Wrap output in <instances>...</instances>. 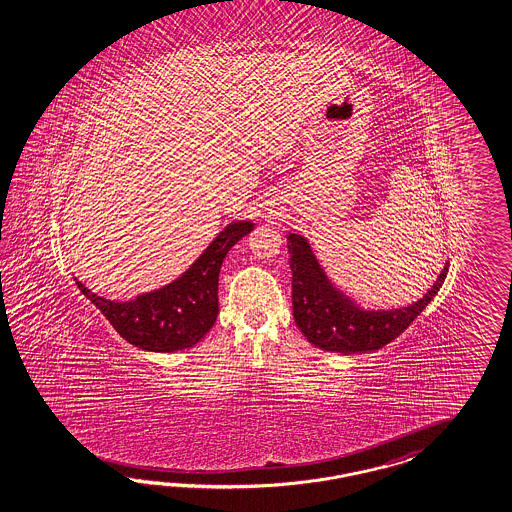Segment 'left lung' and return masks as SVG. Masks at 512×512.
Returning a JSON list of instances; mask_svg holds the SVG:
<instances>
[{
  "label": "left lung",
  "mask_w": 512,
  "mask_h": 512,
  "mask_svg": "<svg viewBox=\"0 0 512 512\" xmlns=\"http://www.w3.org/2000/svg\"><path fill=\"white\" fill-rule=\"evenodd\" d=\"M291 253L292 311L305 339L320 350L354 354L378 350L397 339L442 287L447 266L417 302L397 309H365L337 289L309 246L298 233L287 235Z\"/></svg>",
  "instance_id": "left-lung-1"
}]
</instances>
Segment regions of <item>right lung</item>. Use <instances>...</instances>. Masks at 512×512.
<instances>
[{
	"mask_svg": "<svg viewBox=\"0 0 512 512\" xmlns=\"http://www.w3.org/2000/svg\"><path fill=\"white\" fill-rule=\"evenodd\" d=\"M249 220L229 223L182 276L128 302H113L76 281L91 304L130 345L149 352H177L197 345L218 317V279L227 251L253 231Z\"/></svg>",
	"mask_w": 512,
	"mask_h": 512,
	"instance_id": "1",
	"label": "right lung"
}]
</instances>
